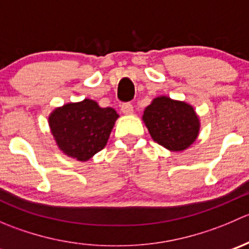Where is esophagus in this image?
<instances>
[{
  "label": "esophagus",
  "instance_id": "34e87169",
  "mask_svg": "<svg viewBox=\"0 0 249 249\" xmlns=\"http://www.w3.org/2000/svg\"><path fill=\"white\" fill-rule=\"evenodd\" d=\"M122 112L125 115H131L134 114V107H132L131 104H124L122 106Z\"/></svg>",
  "mask_w": 249,
  "mask_h": 249
}]
</instances>
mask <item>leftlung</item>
I'll return each instance as SVG.
<instances>
[{
    "instance_id": "1",
    "label": "left lung",
    "mask_w": 249,
    "mask_h": 249,
    "mask_svg": "<svg viewBox=\"0 0 249 249\" xmlns=\"http://www.w3.org/2000/svg\"><path fill=\"white\" fill-rule=\"evenodd\" d=\"M142 120L152 139L171 152H183L199 136L200 119L194 107L169 96L153 99Z\"/></svg>"
}]
</instances>
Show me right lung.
Listing matches in <instances>:
<instances>
[{"mask_svg": "<svg viewBox=\"0 0 249 249\" xmlns=\"http://www.w3.org/2000/svg\"><path fill=\"white\" fill-rule=\"evenodd\" d=\"M119 114L110 107L84 99L56 107L48 118L57 147L67 157L88 161L104 149Z\"/></svg>", "mask_w": 249, "mask_h": 249, "instance_id": "1", "label": "right lung"}]
</instances>
